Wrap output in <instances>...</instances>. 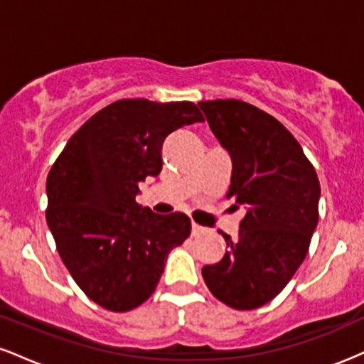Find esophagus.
Instances as JSON below:
<instances>
[{"mask_svg":"<svg viewBox=\"0 0 364 364\" xmlns=\"http://www.w3.org/2000/svg\"><path fill=\"white\" fill-rule=\"evenodd\" d=\"M207 232V228H203V225L200 224H191V236H200V235H205Z\"/></svg>","mask_w":364,"mask_h":364,"instance_id":"obj_1","label":"esophagus"}]
</instances>
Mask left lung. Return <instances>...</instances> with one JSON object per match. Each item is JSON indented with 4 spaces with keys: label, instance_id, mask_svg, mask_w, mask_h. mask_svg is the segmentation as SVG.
<instances>
[{
    "label": "left lung",
    "instance_id": "1",
    "mask_svg": "<svg viewBox=\"0 0 364 364\" xmlns=\"http://www.w3.org/2000/svg\"><path fill=\"white\" fill-rule=\"evenodd\" d=\"M232 162L228 196L246 207L223 260L202 269L219 301L255 310L299 269L318 224L320 183L301 145L270 114L236 99L198 102ZM220 232V231H219Z\"/></svg>",
    "mask_w": 364,
    "mask_h": 364
}]
</instances>
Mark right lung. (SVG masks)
Here are the masks:
<instances>
[{
  "label": "right lung",
  "mask_w": 364,
  "mask_h": 364,
  "mask_svg": "<svg viewBox=\"0 0 364 364\" xmlns=\"http://www.w3.org/2000/svg\"><path fill=\"white\" fill-rule=\"evenodd\" d=\"M203 121L193 102L123 99L95 112L49 171L48 220L58 253L99 306L129 311L147 301L166 260L190 236V217L136 203L139 183L162 169V144Z\"/></svg>",
  "instance_id": "right-lung-1"
}]
</instances>
